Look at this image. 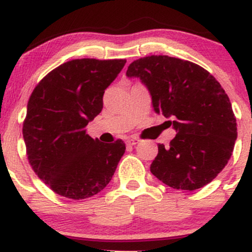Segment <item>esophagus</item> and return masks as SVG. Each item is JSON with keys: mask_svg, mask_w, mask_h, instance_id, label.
Returning a JSON list of instances; mask_svg holds the SVG:
<instances>
[{"mask_svg": "<svg viewBox=\"0 0 252 252\" xmlns=\"http://www.w3.org/2000/svg\"><path fill=\"white\" fill-rule=\"evenodd\" d=\"M138 142H140V140H138V138H136V137H131V138H129L128 141H126V143H128L129 146H135V144H137Z\"/></svg>", "mask_w": 252, "mask_h": 252, "instance_id": "esophagus-1", "label": "esophagus"}]
</instances>
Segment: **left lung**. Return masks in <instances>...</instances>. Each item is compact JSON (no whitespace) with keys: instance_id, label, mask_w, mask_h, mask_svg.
I'll return each mask as SVG.
<instances>
[{"instance_id":"left-lung-1","label":"left lung","mask_w":252,"mask_h":252,"mask_svg":"<svg viewBox=\"0 0 252 252\" xmlns=\"http://www.w3.org/2000/svg\"><path fill=\"white\" fill-rule=\"evenodd\" d=\"M126 77L148 89L156 114L178 134L158 144L153 175L175 189L210 184L227 164L237 140V123L224 89L201 66L168 56H150L128 66Z\"/></svg>"}]
</instances>
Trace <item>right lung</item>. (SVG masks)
<instances>
[{"label": "right lung", "mask_w": 252, "mask_h": 252, "mask_svg": "<svg viewBox=\"0 0 252 252\" xmlns=\"http://www.w3.org/2000/svg\"><path fill=\"white\" fill-rule=\"evenodd\" d=\"M126 59H74L51 71L27 104L22 134L35 174L57 194L80 200L106 187L120 162L122 140L103 143L86 134L102 111L105 89Z\"/></svg>", "instance_id": "1"}]
</instances>
